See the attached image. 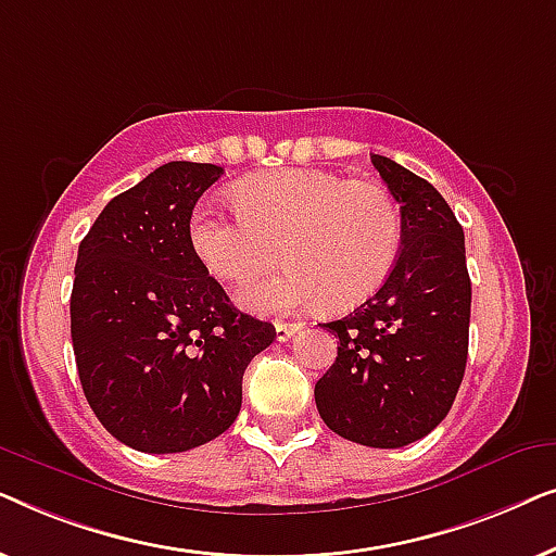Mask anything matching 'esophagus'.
<instances>
[{
	"label": "esophagus",
	"mask_w": 556,
	"mask_h": 556,
	"mask_svg": "<svg viewBox=\"0 0 556 556\" xmlns=\"http://www.w3.org/2000/svg\"><path fill=\"white\" fill-rule=\"evenodd\" d=\"M303 329V324H299V321H288V324H283V321H278L276 324V339L278 341H288L293 337V333H299Z\"/></svg>",
	"instance_id": "1"
}]
</instances>
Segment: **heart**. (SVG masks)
<instances>
[{"label": "heart", "instance_id": "obj_1", "mask_svg": "<svg viewBox=\"0 0 556 556\" xmlns=\"http://www.w3.org/2000/svg\"><path fill=\"white\" fill-rule=\"evenodd\" d=\"M230 194L235 212H194L189 240L204 268L232 288L276 268L283 250L286 268L242 295L257 314L321 301L354 308L397 265L402 215L384 187L324 169H280L240 181Z\"/></svg>", "mask_w": 556, "mask_h": 556}]
</instances>
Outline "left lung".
<instances>
[{
	"instance_id": "1",
	"label": "left lung",
	"mask_w": 556,
	"mask_h": 556,
	"mask_svg": "<svg viewBox=\"0 0 556 556\" xmlns=\"http://www.w3.org/2000/svg\"><path fill=\"white\" fill-rule=\"evenodd\" d=\"M402 212L397 265L339 321L337 362L316 382L321 420L369 447H402L451 413L468 359L470 278L463 227L443 194L392 159L371 154Z\"/></svg>"
}]
</instances>
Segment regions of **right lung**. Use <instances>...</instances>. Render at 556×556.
<instances>
[{
    "label": "right lung",
    "instance_id": "add662e5",
    "mask_svg": "<svg viewBox=\"0 0 556 556\" xmlns=\"http://www.w3.org/2000/svg\"><path fill=\"white\" fill-rule=\"evenodd\" d=\"M223 166L169 162L113 197L78 248L71 333L86 400L141 453H185L230 428L242 375L276 329L210 276L189 219Z\"/></svg>",
    "mask_w": 556,
    "mask_h": 556
}]
</instances>
